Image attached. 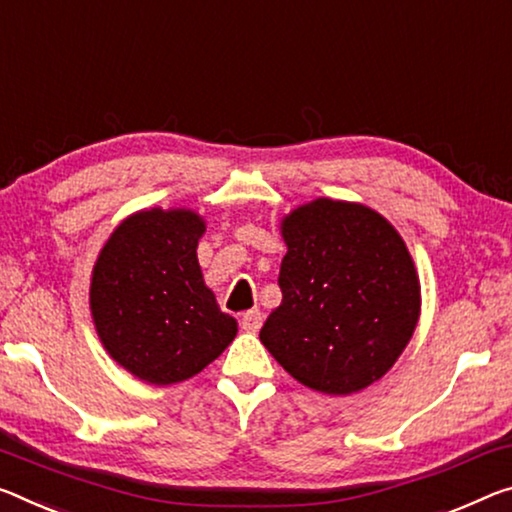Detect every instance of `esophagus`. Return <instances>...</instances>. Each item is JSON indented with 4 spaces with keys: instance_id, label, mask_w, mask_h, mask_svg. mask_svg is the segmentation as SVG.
<instances>
[{
    "instance_id": "1",
    "label": "esophagus",
    "mask_w": 512,
    "mask_h": 512,
    "mask_svg": "<svg viewBox=\"0 0 512 512\" xmlns=\"http://www.w3.org/2000/svg\"><path fill=\"white\" fill-rule=\"evenodd\" d=\"M262 321H264V316H262V312H259V310L243 312L241 319H239L241 328L246 330V332H257L259 328H262Z\"/></svg>"
}]
</instances>
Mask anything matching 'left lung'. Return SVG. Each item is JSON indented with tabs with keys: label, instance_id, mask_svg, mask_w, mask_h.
<instances>
[{
	"label": "left lung",
	"instance_id": "8db88e82",
	"mask_svg": "<svg viewBox=\"0 0 512 512\" xmlns=\"http://www.w3.org/2000/svg\"><path fill=\"white\" fill-rule=\"evenodd\" d=\"M282 303L259 339L298 383L353 394L392 367L419 319V282L399 232L369 207L314 200L282 223Z\"/></svg>",
	"mask_w": 512,
	"mask_h": 512
}]
</instances>
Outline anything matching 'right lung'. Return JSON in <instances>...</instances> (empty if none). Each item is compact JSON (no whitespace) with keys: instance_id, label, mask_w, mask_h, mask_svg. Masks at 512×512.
<instances>
[{"instance_id":"1","label":"right lung","mask_w":512,"mask_h":512,"mask_svg":"<svg viewBox=\"0 0 512 512\" xmlns=\"http://www.w3.org/2000/svg\"><path fill=\"white\" fill-rule=\"evenodd\" d=\"M193 212H139L111 234L93 269L91 310L111 358L152 385L180 383L221 355L237 321L205 287Z\"/></svg>"}]
</instances>
